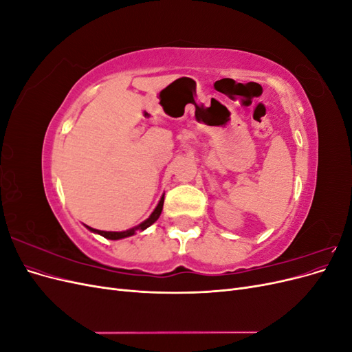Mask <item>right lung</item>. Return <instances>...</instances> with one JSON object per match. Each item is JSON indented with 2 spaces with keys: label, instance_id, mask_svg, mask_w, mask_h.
<instances>
[{
  "label": "right lung",
  "instance_id": "1",
  "mask_svg": "<svg viewBox=\"0 0 352 352\" xmlns=\"http://www.w3.org/2000/svg\"><path fill=\"white\" fill-rule=\"evenodd\" d=\"M163 202H164V197H162V199H160V202H158V206L155 207V210L153 211V214L148 217L144 223H141L140 226H136V228H132V229H129V230H124V232H104V230H97V229H92V228H89V226H87L89 230H92V232H97V233H100L101 236H104V238H107V239H122V238H127V236H132L133 233L136 232V230H144V229H146L148 226H151L153 223L160 217V214H162V210H163Z\"/></svg>",
  "mask_w": 352,
  "mask_h": 352
}]
</instances>
